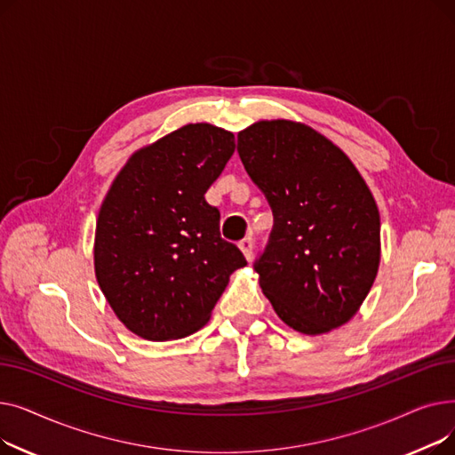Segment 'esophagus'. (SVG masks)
<instances>
[{"instance_id":"34e87169","label":"esophagus","mask_w":455,"mask_h":455,"mask_svg":"<svg viewBox=\"0 0 455 455\" xmlns=\"http://www.w3.org/2000/svg\"><path fill=\"white\" fill-rule=\"evenodd\" d=\"M252 247H254V242H252V237L249 235V237H245V240H242L240 242V249H242V252H243V256L251 261L252 259Z\"/></svg>"}]
</instances>
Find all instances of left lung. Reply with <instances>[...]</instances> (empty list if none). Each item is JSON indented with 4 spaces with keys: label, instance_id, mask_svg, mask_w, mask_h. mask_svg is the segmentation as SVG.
I'll return each instance as SVG.
<instances>
[{
    "label": "left lung",
    "instance_id": "obj_1",
    "mask_svg": "<svg viewBox=\"0 0 455 455\" xmlns=\"http://www.w3.org/2000/svg\"><path fill=\"white\" fill-rule=\"evenodd\" d=\"M237 153L273 210L254 269L276 315L307 336L348 323L379 266V212L363 177L326 136L288 119L237 132Z\"/></svg>",
    "mask_w": 455,
    "mask_h": 455
}]
</instances>
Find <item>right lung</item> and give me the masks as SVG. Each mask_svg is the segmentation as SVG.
Returning a JSON list of instances; mask_svg holds the SVG:
<instances>
[{
	"label": "right lung",
	"instance_id": "obj_1",
	"mask_svg": "<svg viewBox=\"0 0 455 455\" xmlns=\"http://www.w3.org/2000/svg\"><path fill=\"white\" fill-rule=\"evenodd\" d=\"M234 149L232 132L189 124L136 151L114 179L95 225L93 267L136 336L170 341L197 331L230 275L247 266L204 199Z\"/></svg>",
	"mask_w": 455,
	"mask_h": 455
}]
</instances>
